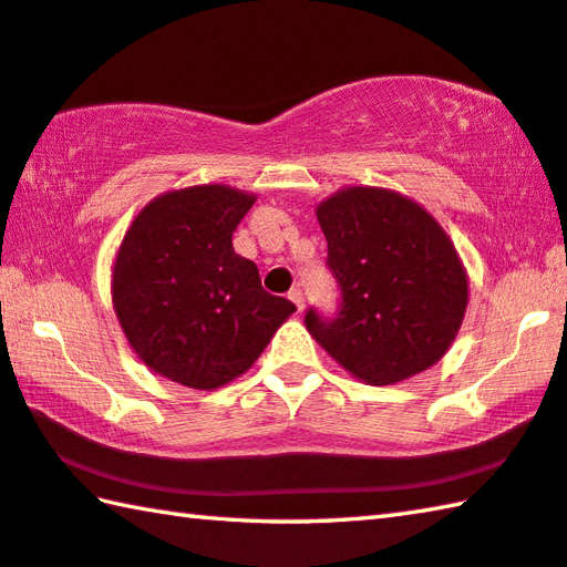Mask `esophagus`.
Listing matches in <instances>:
<instances>
[{
	"instance_id": "1",
	"label": "esophagus",
	"mask_w": 567,
	"mask_h": 567,
	"mask_svg": "<svg viewBox=\"0 0 567 567\" xmlns=\"http://www.w3.org/2000/svg\"><path fill=\"white\" fill-rule=\"evenodd\" d=\"M290 300L297 305V310L302 312V307H305V292L300 290V287H295V290H290Z\"/></svg>"
}]
</instances>
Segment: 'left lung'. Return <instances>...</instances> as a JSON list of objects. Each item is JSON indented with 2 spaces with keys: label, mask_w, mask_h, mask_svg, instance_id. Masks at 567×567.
Masks as SVG:
<instances>
[{
  "label": "left lung",
  "mask_w": 567,
  "mask_h": 567,
  "mask_svg": "<svg viewBox=\"0 0 567 567\" xmlns=\"http://www.w3.org/2000/svg\"><path fill=\"white\" fill-rule=\"evenodd\" d=\"M317 220L339 307H310V334L374 386L436 364L468 302L466 272L441 225L404 195L359 185L319 203Z\"/></svg>",
  "instance_id": "1"
}]
</instances>
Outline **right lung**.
<instances>
[{
  "label": "right lung",
  "mask_w": 567,
  "mask_h": 567,
  "mask_svg": "<svg viewBox=\"0 0 567 567\" xmlns=\"http://www.w3.org/2000/svg\"><path fill=\"white\" fill-rule=\"evenodd\" d=\"M255 198L228 185L161 195L138 213L113 265V307L153 372L218 389L248 372L295 305L262 290L233 233Z\"/></svg>",
  "instance_id": "obj_1"
}]
</instances>
